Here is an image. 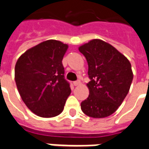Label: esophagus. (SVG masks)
Instances as JSON below:
<instances>
[{"label":"esophagus","mask_w":149,"mask_h":149,"mask_svg":"<svg viewBox=\"0 0 149 149\" xmlns=\"http://www.w3.org/2000/svg\"><path fill=\"white\" fill-rule=\"evenodd\" d=\"M73 84H74V86H79V85H80V84H81V82H80L79 80H78V81L74 82V83H73Z\"/></svg>","instance_id":"esophagus-1"}]
</instances>
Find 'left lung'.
Listing matches in <instances>:
<instances>
[{
  "instance_id": "1",
  "label": "left lung",
  "mask_w": 149,
  "mask_h": 149,
  "mask_svg": "<svg viewBox=\"0 0 149 149\" xmlns=\"http://www.w3.org/2000/svg\"><path fill=\"white\" fill-rule=\"evenodd\" d=\"M88 64L89 95L81 103L83 113L92 118L112 115L123 103L133 79L132 66L125 56L100 39L79 47Z\"/></svg>"
}]
</instances>
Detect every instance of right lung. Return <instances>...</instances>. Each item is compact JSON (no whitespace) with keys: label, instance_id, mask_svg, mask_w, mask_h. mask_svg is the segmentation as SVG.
Listing matches in <instances>:
<instances>
[{"label":"right lung","instance_id":"add662e5","mask_svg":"<svg viewBox=\"0 0 149 149\" xmlns=\"http://www.w3.org/2000/svg\"><path fill=\"white\" fill-rule=\"evenodd\" d=\"M67 49V44L50 39L27 49L16 63L14 76L19 94L38 116H58L70 95L62 63Z\"/></svg>","mask_w":149,"mask_h":149}]
</instances>
